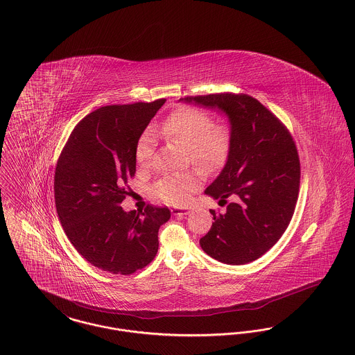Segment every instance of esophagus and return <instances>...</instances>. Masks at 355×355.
<instances>
[{
  "label": "esophagus",
  "mask_w": 355,
  "mask_h": 355,
  "mask_svg": "<svg viewBox=\"0 0 355 355\" xmlns=\"http://www.w3.org/2000/svg\"><path fill=\"white\" fill-rule=\"evenodd\" d=\"M171 212L175 216H184V215H188L191 212V209L189 208H172Z\"/></svg>",
  "instance_id": "obj_1"
}]
</instances>
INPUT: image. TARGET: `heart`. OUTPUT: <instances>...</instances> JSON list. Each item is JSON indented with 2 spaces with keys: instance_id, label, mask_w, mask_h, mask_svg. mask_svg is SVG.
<instances>
[{
  "instance_id": "heart-1",
  "label": "heart",
  "mask_w": 355,
  "mask_h": 355,
  "mask_svg": "<svg viewBox=\"0 0 355 355\" xmlns=\"http://www.w3.org/2000/svg\"><path fill=\"white\" fill-rule=\"evenodd\" d=\"M157 131L184 146L191 162L203 171L219 168L230 150L228 128L223 124H211L209 116L200 110L180 108L171 113ZM153 152V136L150 131L144 132L136 146L137 164L148 167ZM198 186L199 179L195 173H175L162 178L152 187V193L167 205H183L189 202Z\"/></svg>"
}]
</instances>
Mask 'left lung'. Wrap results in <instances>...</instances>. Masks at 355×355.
Masks as SVG:
<instances>
[{
	"mask_svg": "<svg viewBox=\"0 0 355 355\" xmlns=\"http://www.w3.org/2000/svg\"><path fill=\"white\" fill-rule=\"evenodd\" d=\"M225 113L231 125L230 150L220 175L205 195L227 203L200 239L207 255L225 264L257 261L278 242L298 200L300 164L295 143L257 98L216 94L180 98Z\"/></svg>",
	"mask_w": 355,
	"mask_h": 355,
	"instance_id": "8db88e82",
	"label": "left lung"
}]
</instances>
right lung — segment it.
Here are the masks:
<instances>
[{"label": "right lung", "instance_id": "1", "mask_svg": "<svg viewBox=\"0 0 355 355\" xmlns=\"http://www.w3.org/2000/svg\"><path fill=\"white\" fill-rule=\"evenodd\" d=\"M166 103L107 105L87 114L71 133L57 162L55 203L68 239L92 266L130 275L153 261L167 207L125 212L121 202L136 172V146Z\"/></svg>", "mask_w": 355, "mask_h": 355}]
</instances>
